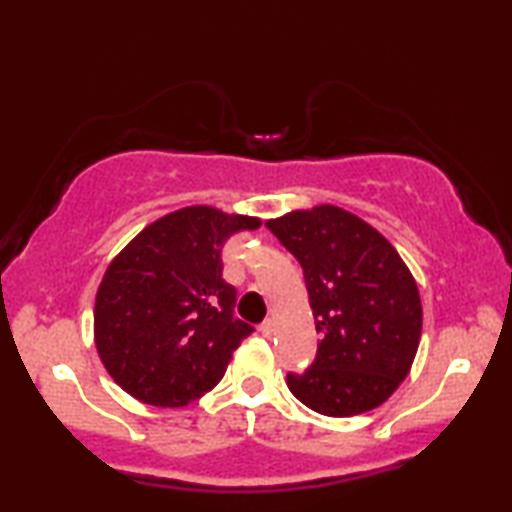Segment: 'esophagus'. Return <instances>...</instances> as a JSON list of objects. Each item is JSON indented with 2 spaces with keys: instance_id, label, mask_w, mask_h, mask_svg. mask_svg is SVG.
I'll return each mask as SVG.
<instances>
[{
  "instance_id": "esophagus-1",
  "label": "esophagus",
  "mask_w": 512,
  "mask_h": 512,
  "mask_svg": "<svg viewBox=\"0 0 512 512\" xmlns=\"http://www.w3.org/2000/svg\"><path fill=\"white\" fill-rule=\"evenodd\" d=\"M259 332H262V336H266V339H268V336L273 334V320H271V318H266L264 323L259 325Z\"/></svg>"
}]
</instances>
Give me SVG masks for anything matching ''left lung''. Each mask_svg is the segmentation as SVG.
I'll use <instances>...</instances> for the list:
<instances>
[{"instance_id": "8db88e82", "label": "left lung", "mask_w": 512, "mask_h": 512, "mask_svg": "<svg viewBox=\"0 0 512 512\" xmlns=\"http://www.w3.org/2000/svg\"><path fill=\"white\" fill-rule=\"evenodd\" d=\"M298 259L320 345L289 391L311 411L350 418L386 402L409 375L422 332L413 275L359 216L334 205L266 223Z\"/></svg>"}]
</instances>
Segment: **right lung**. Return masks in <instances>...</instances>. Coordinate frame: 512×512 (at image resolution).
I'll list each match as a JSON object with an SVG mask.
<instances>
[{"instance_id": "obj_1", "label": "right lung", "mask_w": 512, "mask_h": 512, "mask_svg": "<svg viewBox=\"0 0 512 512\" xmlns=\"http://www.w3.org/2000/svg\"><path fill=\"white\" fill-rule=\"evenodd\" d=\"M259 219L194 205L162 216L112 259L94 305L110 377L140 402L185 406L212 391L253 325L235 316L221 250Z\"/></svg>"}]
</instances>
